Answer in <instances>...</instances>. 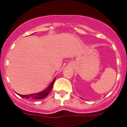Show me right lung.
<instances>
[{"instance_id":"right-lung-1","label":"right lung","mask_w":127,"mask_h":127,"mask_svg":"<svg viewBox=\"0 0 127 127\" xmlns=\"http://www.w3.org/2000/svg\"><path fill=\"white\" fill-rule=\"evenodd\" d=\"M56 78H55L53 79V80L52 81L51 83L49 85V86L46 88V89L43 90L42 91L39 92V93H34V94H28V95H21V94H18L20 97H21L22 98H30V99H34V100H38V99H42V98H45L47 96L49 95V93L50 92V91L52 90L53 88V83H54L55 81Z\"/></svg>"}]
</instances>
